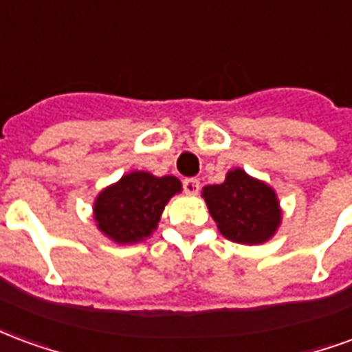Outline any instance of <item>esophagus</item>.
<instances>
[{"instance_id":"1","label":"esophagus","mask_w":352,"mask_h":352,"mask_svg":"<svg viewBox=\"0 0 352 352\" xmlns=\"http://www.w3.org/2000/svg\"><path fill=\"white\" fill-rule=\"evenodd\" d=\"M183 188L186 194H196L199 190V181L196 177H186L183 181Z\"/></svg>"}]
</instances>
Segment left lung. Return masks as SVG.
Returning <instances> with one entry per match:
<instances>
[{
	"label": "left lung",
	"mask_w": 352,
	"mask_h": 352,
	"mask_svg": "<svg viewBox=\"0 0 352 352\" xmlns=\"http://www.w3.org/2000/svg\"><path fill=\"white\" fill-rule=\"evenodd\" d=\"M204 198L221 234L230 241L264 243L279 226L280 209L275 192L243 169L230 171L224 183L206 186Z\"/></svg>",
	"instance_id": "left-lung-1"
}]
</instances>
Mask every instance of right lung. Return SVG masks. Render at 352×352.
I'll return each mask as SVG.
<instances>
[{
	"mask_svg": "<svg viewBox=\"0 0 352 352\" xmlns=\"http://www.w3.org/2000/svg\"><path fill=\"white\" fill-rule=\"evenodd\" d=\"M177 192H181L177 177L133 171L101 192L94 206V219L116 243H135L151 236L168 199Z\"/></svg>",
	"mask_w": 352,
	"mask_h": 352,
	"instance_id": "obj_1",
	"label": "right lung"
}]
</instances>
